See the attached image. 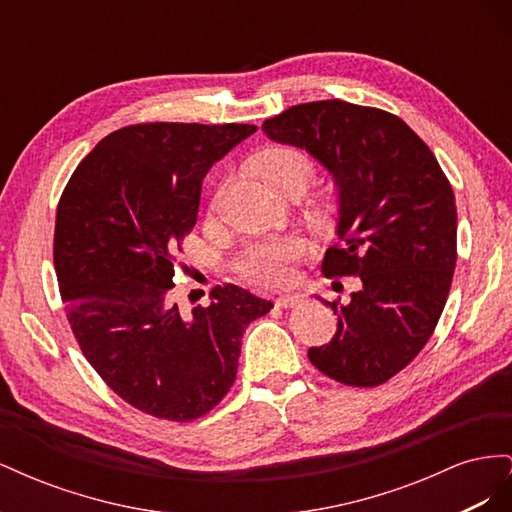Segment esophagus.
<instances>
[{
  "label": "esophagus",
  "instance_id": "esophagus-1",
  "mask_svg": "<svg viewBox=\"0 0 512 512\" xmlns=\"http://www.w3.org/2000/svg\"><path fill=\"white\" fill-rule=\"evenodd\" d=\"M301 303H303V294H282V297H277V301H275L277 307H284V309L297 307Z\"/></svg>",
  "mask_w": 512,
  "mask_h": 512
}]
</instances>
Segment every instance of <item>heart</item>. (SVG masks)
I'll return each mask as SVG.
<instances>
[{
  "label": "heart",
  "instance_id": "heart-1",
  "mask_svg": "<svg viewBox=\"0 0 512 512\" xmlns=\"http://www.w3.org/2000/svg\"><path fill=\"white\" fill-rule=\"evenodd\" d=\"M258 170L273 190L305 188L314 177V164L301 149L271 147L258 156ZM305 252V241L297 235L273 237L250 243L237 258V271L260 286H282L292 277V262Z\"/></svg>",
  "mask_w": 512,
  "mask_h": 512
}]
</instances>
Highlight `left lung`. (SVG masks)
I'll list each match as a JSON object with an SVG mask.
<instances>
[{"label":"left lung","mask_w":512,"mask_h":512,"mask_svg":"<svg viewBox=\"0 0 512 512\" xmlns=\"http://www.w3.org/2000/svg\"><path fill=\"white\" fill-rule=\"evenodd\" d=\"M269 141L307 151L333 179L335 235L327 275L363 288L329 303L337 333L307 356L350 386H378L423 350L457 262V207L436 156L406 121L344 100L307 102L262 123Z\"/></svg>","instance_id":"1"}]
</instances>
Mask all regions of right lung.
Segmentation results:
<instances>
[{
	"instance_id": "add662e5",
	"label": "right lung",
	"mask_w": 512,
	"mask_h": 512,
	"mask_svg": "<svg viewBox=\"0 0 512 512\" xmlns=\"http://www.w3.org/2000/svg\"><path fill=\"white\" fill-rule=\"evenodd\" d=\"M258 128L141 123L121 128L76 166L55 220V273L87 361L130 406L192 421L237 378L247 324L273 303L235 284L183 316L175 258L196 224L215 162Z\"/></svg>"
}]
</instances>
